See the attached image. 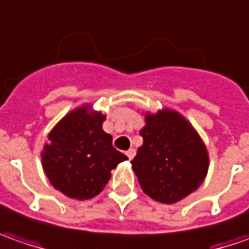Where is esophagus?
Here are the masks:
<instances>
[{
  "mask_svg": "<svg viewBox=\"0 0 249 249\" xmlns=\"http://www.w3.org/2000/svg\"><path fill=\"white\" fill-rule=\"evenodd\" d=\"M135 154H136V150L135 149H129V150H126V156H128V159L132 160L135 157Z\"/></svg>",
  "mask_w": 249,
  "mask_h": 249,
  "instance_id": "obj_1",
  "label": "esophagus"
}]
</instances>
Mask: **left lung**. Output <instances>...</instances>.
Here are the masks:
<instances>
[{
  "instance_id": "8db88e82",
  "label": "left lung",
  "mask_w": 249,
  "mask_h": 249,
  "mask_svg": "<svg viewBox=\"0 0 249 249\" xmlns=\"http://www.w3.org/2000/svg\"><path fill=\"white\" fill-rule=\"evenodd\" d=\"M143 144L131 161L142 190L154 201L175 204L196 192L210 168V154L192 123L172 108L144 111Z\"/></svg>"
}]
</instances>
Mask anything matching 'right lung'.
<instances>
[{
    "label": "right lung",
    "mask_w": 249,
    "mask_h": 249,
    "mask_svg": "<svg viewBox=\"0 0 249 249\" xmlns=\"http://www.w3.org/2000/svg\"><path fill=\"white\" fill-rule=\"evenodd\" d=\"M106 116L84 103L69 111L48 133L41 150L42 169L48 180L74 200H90L107 184L111 169L128 157L111 144L103 131Z\"/></svg>",
    "instance_id": "add662e5"
}]
</instances>
